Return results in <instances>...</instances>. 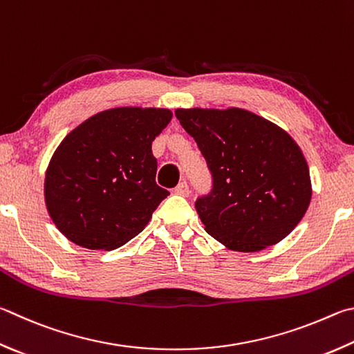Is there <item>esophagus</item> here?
<instances>
[{
  "label": "esophagus",
  "instance_id": "esophagus-1",
  "mask_svg": "<svg viewBox=\"0 0 354 354\" xmlns=\"http://www.w3.org/2000/svg\"><path fill=\"white\" fill-rule=\"evenodd\" d=\"M175 194L176 195H181V196H187L189 194H190V190H189V184L185 183V181H183V183H179L176 187H175Z\"/></svg>",
  "mask_w": 354,
  "mask_h": 354
}]
</instances>
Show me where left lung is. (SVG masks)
<instances>
[{
	"mask_svg": "<svg viewBox=\"0 0 354 354\" xmlns=\"http://www.w3.org/2000/svg\"><path fill=\"white\" fill-rule=\"evenodd\" d=\"M175 115L212 175V190L195 203L205 232L239 252H257L291 234L311 201L310 170L294 139L240 108H179Z\"/></svg>",
	"mask_w": 354,
	"mask_h": 354,
	"instance_id": "left-lung-1",
	"label": "left lung"
}]
</instances>
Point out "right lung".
<instances>
[{"label": "right lung", "mask_w": 354, "mask_h": 354, "mask_svg": "<svg viewBox=\"0 0 354 354\" xmlns=\"http://www.w3.org/2000/svg\"><path fill=\"white\" fill-rule=\"evenodd\" d=\"M164 108H113L62 140L44 178L60 232L86 249H118L142 232L169 190L156 184L151 142L169 125Z\"/></svg>", "instance_id": "obj_1"}]
</instances>
